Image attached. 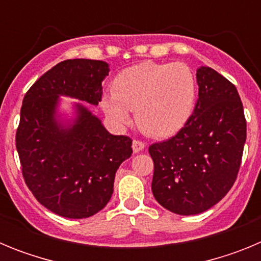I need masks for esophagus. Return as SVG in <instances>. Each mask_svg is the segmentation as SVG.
<instances>
[{
    "label": "esophagus",
    "mask_w": 261,
    "mask_h": 261,
    "mask_svg": "<svg viewBox=\"0 0 261 261\" xmlns=\"http://www.w3.org/2000/svg\"><path fill=\"white\" fill-rule=\"evenodd\" d=\"M132 147L135 153H140V151L145 149V142L141 141V140H135V141H133Z\"/></svg>",
    "instance_id": "obj_1"
}]
</instances>
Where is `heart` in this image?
<instances>
[{"label":"heart","instance_id":"b5f03b06","mask_svg":"<svg viewBox=\"0 0 261 261\" xmlns=\"http://www.w3.org/2000/svg\"><path fill=\"white\" fill-rule=\"evenodd\" d=\"M196 78L181 62L145 61L116 75L112 95L103 99L106 114L119 125L129 123L128 111L136 112V123L153 137H170L179 132L193 112Z\"/></svg>","mask_w":261,"mask_h":261}]
</instances>
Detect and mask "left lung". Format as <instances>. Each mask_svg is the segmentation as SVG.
Here are the masks:
<instances>
[{"instance_id":"obj_1","label":"left lung","mask_w":261,"mask_h":261,"mask_svg":"<svg viewBox=\"0 0 261 261\" xmlns=\"http://www.w3.org/2000/svg\"><path fill=\"white\" fill-rule=\"evenodd\" d=\"M196 77L199 100L186 125L149 146L154 197L181 216L208 211L231 190L247 130L235 85L212 68H200Z\"/></svg>"}]
</instances>
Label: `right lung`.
<instances>
[{"mask_svg":"<svg viewBox=\"0 0 261 261\" xmlns=\"http://www.w3.org/2000/svg\"><path fill=\"white\" fill-rule=\"evenodd\" d=\"M107 62L65 60L41 75L23 98L15 135L24 183L43 206L66 218L98 213L114 192L117 168L132 154V138L114 136L78 106L77 123L61 129L53 119L59 95L98 105Z\"/></svg>","mask_w":261,"mask_h":261,"instance_id":"obj_1","label":"right lung"}]
</instances>
